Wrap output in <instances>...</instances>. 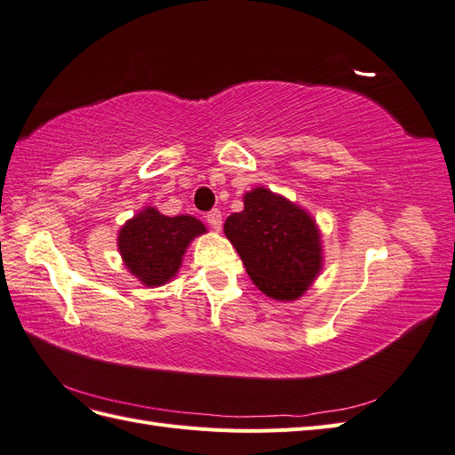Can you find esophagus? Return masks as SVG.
Segmentation results:
<instances>
[{
  "mask_svg": "<svg viewBox=\"0 0 455 455\" xmlns=\"http://www.w3.org/2000/svg\"><path fill=\"white\" fill-rule=\"evenodd\" d=\"M204 218L212 229H216V231L222 229V212H220L218 209H212L211 212H206Z\"/></svg>",
  "mask_w": 455,
  "mask_h": 455,
  "instance_id": "1",
  "label": "esophagus"
}]
</instances>
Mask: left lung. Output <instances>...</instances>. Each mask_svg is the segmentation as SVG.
Here are the masks:
<instances>
[{"label": "left lung", "mask_w": 455, "mask_h": 455, "mask_svg": "<svg viewBox=\"0 0 455 455\" xmlns=\"http://www.w3.org/2000/svg\"><path fill=\"white\" fill-rule=\"evenodd\" d=\"M224 231L252 283L269 298H299L321 271V235L313 218L266 188L244 196V211L231 214Z\"/></svg>", "instance_id": "8db88e82"}]
</instances>
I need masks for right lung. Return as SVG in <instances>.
I'll list each match as a JSON object with an SVG mask.
<instances>
[{
    "label": "right lung",
    "instance_id": "1",
    "mask_svg": "<svg viewBox=\"0 0 455 455\" xmlns=\"http://www.w3.org/2000/svg\"><path fill=\"white\" fill-rule=\"evenodd\" d=\"M204 231L194 216L169 218L148 206L121 228L119 252L136 279L159 286L174 277L189 241Z\"/></svg>",
    "mask_w": 455,
    "mask_h": 455
}]
</instances>
